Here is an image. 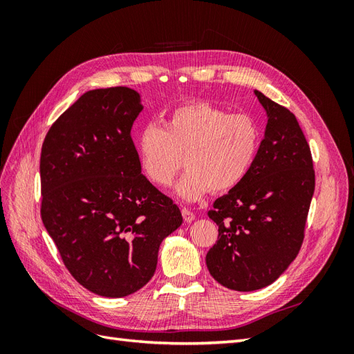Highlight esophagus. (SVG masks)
Here are the masks:
<instances>
[{"label": "esophagus", "instance_id": "obj_1", "mask_svg": "<svg viewBox=\"0 0 354 354\" xmlns=\"http://www.w3.org/2000/svg\"><path fill=\"white\" fill-rule=\"evenodd\" d=\"M181 216H183V220L186 221V223H192L195 220V214L192 212V211H189V209H181Z\"/></svg>", "mask_w": 354, "mask_h": 354}]
</instances>
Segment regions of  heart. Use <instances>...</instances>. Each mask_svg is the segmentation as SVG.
Listing matches in <instances>:
<instances>
[{
	"mask_svg": "<svg viewBox=\"0 0 354 354\" xmlns=\"http://www.w3.org/2000/svg\"><path fill=\"white\" fill-rule=\"evenodd\" d=\"M260 128L250 115L232 113L208 102L173 109L164 128L151 122L137 136L140 171L149 183L167 189L178 174L181 156L187 173L177 196L196 202L212 189L226 194L250 174L260 149Z\"/></svg>",
	"mask_w": 354,
	"mask_h": 354,
	"instance_id": "1",
	"label": "heart"
}]
</instances>
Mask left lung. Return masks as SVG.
Here are the masks:
<instances>
[{
	"label": "left lung",
	"instance_id": "obj_1",
	"mask_svg": "<svg viewBox=\"0 0 354 354\" xmlns=\"http://www.w3.org/2000/svg\"><path fill=\"white\" fill-rule=\"evenodd\" d=\"M254 93L267 115L264 138L250 174L208 212L218 241L205 259L214 279L242 292L273 283L295 260L315 192L312 153L295 115Z\"/></svg>",
	"mask_w": 354,
	"mask_h": 354
}]
</instances>
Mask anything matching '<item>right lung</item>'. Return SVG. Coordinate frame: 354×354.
I'll use <instances>...</instances> for the list:
<instances>
[{
  "instance_id": "1",
  "label": "right lung",
  "mask_w": 354,
  "mask_h": 354,
  "mask_svg": "<svg viewBox=\"0 0 354 354\" xmlns=\"http://www.w3.org/2000/svg\"><path fill=\"white\" fill-rule=\"evenodd\" d=\"M142 111L136 90H90L42 143V223L71 274L102 297L143 288L160 242L183 223L176 203L140 171L131 127Z\"/></svg>"
}]
</instances>
